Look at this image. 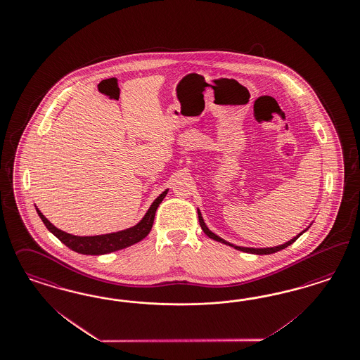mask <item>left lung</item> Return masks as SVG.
Wrapping results in <instances>:
<instances>
[{"label": "left lung", "instance_id": "1", "mask_svg": "<svg viewBox=\"0 0 360 360\" xmlns=\"http://www.w3.org/2000/svg\"><path fill=\"white\" fill-rule=\"evenodd\" d=\"M198 213H199V223L200 226H201V229L204 231V233L208 236V238H211V239L216 240V241H220V243H223V244H226V245H231V247H233L235 250H238V251H243V252L247 253H255V255H269V253H275L278 252V251H281V250H284V248H287L288 245H291L293 241H296L297 238H300L304 232H306L307 229L309 228V226H307L304 231H302L300 233H297L295 238L290 240V241H287V243H284V244H280V245H276V247H266V248H252V247H239V245H235V244H232V243H228L224 239H221L220 236H217L216 233H213L212 231H210V228L205 226V223H204V219H202V216H201V212H200V210H198Z\"/></svg>", "mask_w": 360, "mask_h": 360}]
</instances>
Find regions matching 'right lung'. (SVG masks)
Returning <instances> with one entry per match:
<instances>
[{
  "mask_svg": "<svg viewBox=\"0 0 360 360\" xmlns=\"http://www.w3.org/2000/svg\"><path fill=\"white\" fill-rule=\"evenodd\" d=\"M168 189H165L158 199L152 202L144 217L136 224V226L127 228L124 231L107 233V235H97V236H75L67 233L57 226H54L42 213L39 208L36 211L42 220L45 226L53 233L57 239L64 243L68 248H70L75 252L82 253V255H105V253L115 252L122 248L131 247L136 243L141 241L150 232L156 210L160 205L162 199L167 196Z\"/></svg>",
  "mask_w": 360,
  "mask_h": 360,
  "instance_id": "right-lung-1",
  "label": "right lung"
}]
</instances>
